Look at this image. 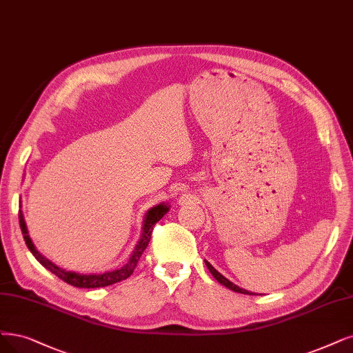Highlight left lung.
I'll use <instances>...</instances> for the list:
<instances>
[{
  "label": "left lung",
  "instance_id": "1",
  "mask_svg": "<svg viewBox=\"0 0 353 353\" xmlns=\"http://www.w3.org/2000/svg\"><path fill=\"white\" fill-rule=\"evenodd\" d=\"M205 265H206V268L210 269V272L212 273V276L221 283V285H224V286H227L228 290H232L234 292H240V294H252V292H249V291H245V290H243V288H240V286H237V285H234L232 282H230L227 278H224L223 275H221V273L218 272V270H215L214 268H212V265L210 263V262H206L205 260Z\"/></svg>",
  "mask_w": 353,
  "mask_h": 353
}]
</instances>
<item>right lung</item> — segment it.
Listing matches in <instances>:
<instances>
[{"label": "right lung", "instance_id": "1", "mask_svg": "<svg viewBox=\"0 0 353 353\" xmlns=\"http://www.w3.org/2000/svg\"><path fill=\"white\" fill-rule=\"evenodd\" d=\"M167 211H168V206L164 205V203H160V205L151 208V210L147 212L145 221H143V232L141 236V240L138 241L132 256H130V259H129V262L125 266H122L121 269L101 273V275H80V273L67 272L63 269H59L58 266H55L54 263L49 262L48 259H45L41 253L36 250L34 244L32 243V240L29 237L28 227H26L21 211H19V223H20V228H21L26 244H28L29 250L32 252V254L37 259V262L41 263L42 266H45L48 270H50L52 273H54V275H57L63 282H67L72 286H77V288H101V286L113 285V283L121 282V281H123V279H126V278L132 275L137 265H138V260L141 259L143 250H145L148 247V243L151 240V234H152L155 223H159V221L163 218V215Z\"/></svg>", "mask_w": 353, "mask_h": 353}]
</instances>
